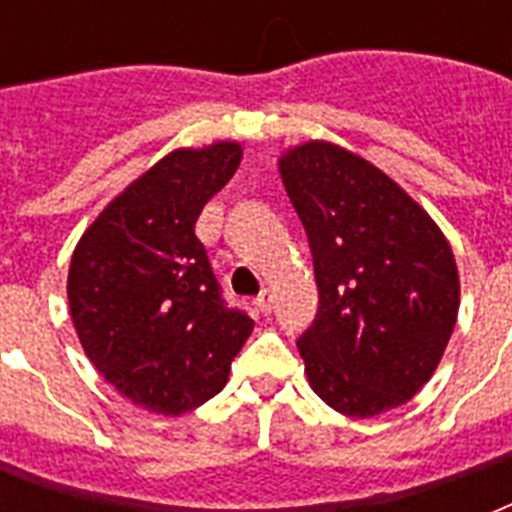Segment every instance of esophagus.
<instances>
[{"instance_id":"esophagus-1","label":"esophagus","mask_w":512,"mask_h":512,"mask_svg":"<svg viewBox=\"0 0 512 512\" xmlns=\"http://www.w3.org/2000/svg\"><path fill=\"white\" fill-rule=\"evenodd\" d=\"M255 305H257V311H260V313H271V308H273L271 289H263V292L255 297Z\"/></svg>"}]
</instances>
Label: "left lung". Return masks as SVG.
Segmentation results:
<instances>
[{
    "label": "left lung",
    "mask_w": 512,
    "mask_h": 512,
    "mask_svg": "<svg viewBox=\"0 0 512 512\" xmlns=\"http://www.w3.org/2000/svg\"><path fill=\"white\" fill-rule=\"evenodd\" d=\"M279 172L319 287L316 319L297 340L311 388L358 420L406 404L457 324L449 241L401 185L335 143L292 148Z\"/></svg>",
    "instance_id": "left-lung-1"
}]
</instances>
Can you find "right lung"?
<instances>
[{"instance_id": "right-lung-1", "label": "right lung", "mask_w": 512, "mask_h": 512, "mask_svg": "<svg viewBox=\"0 0 512 512\" xmlns=\"http://www.w3.org/2000/svg\"><path fill=\"white\" fill-rule=\"evenodd\" d=\"M241 162L239 143L177 148L130 183L84 231L68 308L106 382L148 412H191L228 382L255 321L223 300L201 209Z\"/></svg>"}]
</instances>
